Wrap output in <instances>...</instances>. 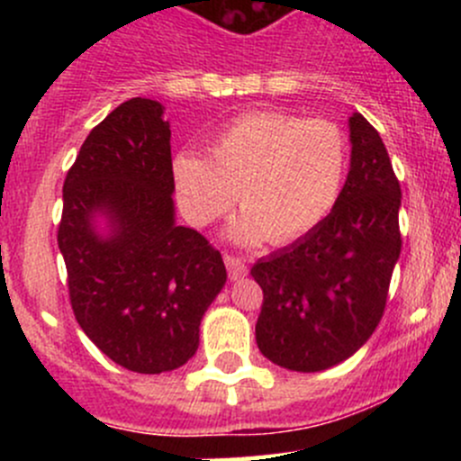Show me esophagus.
I'll list each match as a JSON object with an SVG mask.
<instances>
[{
	"mask_svg": "<svg viewBox=\"0 0 461 461\" xmlns=\"http://www.w3.org/2000/svg\"><path fill=\"white\" fill-rule=\"evenodd\" d=\"M225 265H227V272H230L231 281H239V278H243L245 274H248V265H245L243 258L225 254Z\"/></svg>",
	"mask_w": 461,
	"mask_h": 461,
	"instance_id": "34e87169",
	"label": "esophagus"
}]
</instances>
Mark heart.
Instances as JSON below:
<instances>
[{"label":"heart","instance_id":"obj_1","mask_svg":"<svg viewBox=\"0 0 461 461\" xmlns=\"http://www.w3.org/2000/svg\"><path fill=\"white\" fill-rule=\"evenodd\" d=\"M348 162V140L334 122L257 111L231 120L209 144V158L178 153L174 183L194 225L216 222L239 194L243 213L231 225V239L290 245L337 207Z\"/></svg>","mask_w":461,"mask_h":461}]
</instances>
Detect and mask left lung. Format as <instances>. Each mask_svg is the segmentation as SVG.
I'll return each mask as SVG.
<instances>
[{
	"mask_svg": "<svg viewBox=\"0 0 461 461\" xmlns=\"http://www.w3.org/2000/svg\"><path fill=\"white\" fill-rule=\"evenodd\" d=\"M348 127L350 171L337 207L252 267L263 290L258 350L296 373L332 368L373 337L402 252V189L385 144L361 113Z\"/></svg>",
	"mask_w": 461,
	"mask_h": 461,
	"instance_id": "obj_1",
	"label": "left lung"
}]
</instances>
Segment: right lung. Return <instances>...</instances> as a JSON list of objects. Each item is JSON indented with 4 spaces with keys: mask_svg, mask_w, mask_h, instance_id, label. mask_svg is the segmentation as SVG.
Masks as SVG:
<instances>
[{
    "mask_svg": "<svg viewBox=\"0 0 461 461\" xmlns=\"http://www.w3.org/2000/svg\"><path fill=\"white\" fill-rule=\"evenodd\" d=\"M162 115L160 102L131 97L88 133L64 180L58 230L77 323L111 361L140 375L196 355L201 321L227 281L221 252L176 225Z\"/></svg>",
    "mask_w": 461,
    "mask_h": 461,
    "instance_id": "1",
    "label": "right lung"
}]
</instances>
